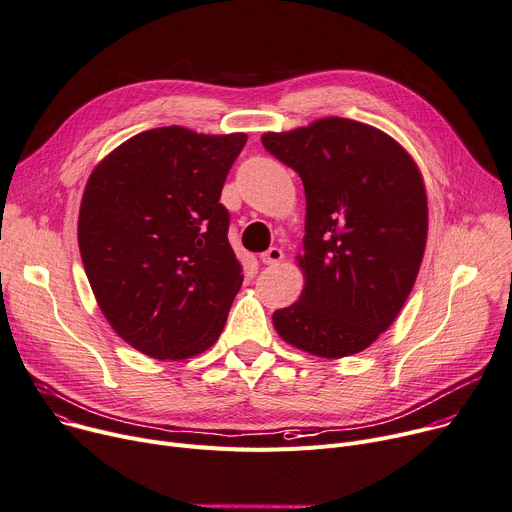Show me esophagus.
<instances>
[{
    "mask_svg": "<svg viewBox=\"0 0 512 512\" xmlns=\"http://www.w3.org/2000/svg\"><path fill=\"white\" fill-rule=\"evenodd\" d=\"M260 260H262L266 266L279 264V262L283 260V250H281V248H268L266 252L260 254Z\"/></svg>",
    "mask_w": 512,
    "mask_h": 512,
    "instance_id": "1",
    "label": "esophagus"
}]
</instances>
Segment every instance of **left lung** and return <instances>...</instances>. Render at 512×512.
I'll return each instance as SVG.
<instances>
[{
	"label": "left lung",
	"instance_id": "left-lung-1",
	"mask_svg": "<svg viewBox=\"0 0 512 512\" xmlns=\"http://www.w3.org/2000/svg\"><path fill=\"white\" fill-rule=\"evenodd\" d=\"M305 188L299 299L272 313L277 334L322 359L369 348L402 311L422 264L428 203L414 157L377 127L326 116L264 133Z\"/></svg>",
	"mask_w": 512,
	"mask_h": 512
}]
</instances>
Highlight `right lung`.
Wrapping results in <instances>:
<instances>
[{
	"instance_id": "1",
	"label": "right lung",
	"mask_w": 512,
	"mask_h": 512,
	"mask_svg": "<svg viewBox=\"0 0 512 512\" xmlns=\"http://www.w3.org/2000/svg\"><path fill=\"white\" fill-rule=\"evenodd\" d=\"M246 133L160 127L114 147L92 170L77 244L104 318L157 361L211 348L244 270L227 240L223 182Z\"/></svg>"
}]
</instances>
